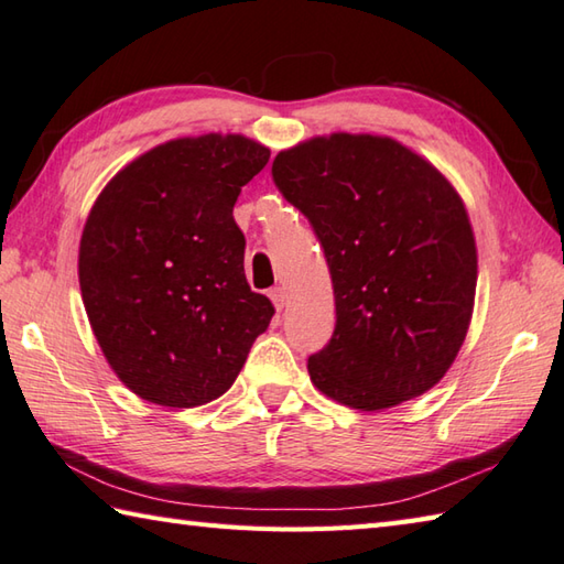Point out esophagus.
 I'll use <instances>...</instances> for the list:
<instances>
[{
  "label": "esophagus",
  "mask_w": 564,
  "mask_h": 564,
  "mask_svg": "<svg viewBox=\"0 0 564 564\" xmlns=\"http://www.w3.org/2000/svg\"><path fill=\"white\" fill-rule=\"evenodd\" d=\"M270 299H272L274 308H278V312H282L284 304H286V292L282 290V286H274V290L270 292Z\"/></svg>",
  "instance_id": "34e87169"
}]
</instances>
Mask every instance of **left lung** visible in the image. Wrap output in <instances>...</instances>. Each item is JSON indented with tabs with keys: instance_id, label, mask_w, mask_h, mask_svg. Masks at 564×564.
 I'll return each instance as SVG.
<instances>
[{
	"instance_id": "left-lung-1",
	"label": "left lung",
	"mask_w": 564,
	"mask_h": 564,
	"mask_svg": "<svg viewBox=\"0 0 564 564\" xmlns=\"http://www.w3.org/2000/svg\"><path fill=\"white\" fill-rule=\"evenodd\" d=\"M330 270L336 328L308 375L340 404L379 411L421 397L453 365L475 306L477 248L438 170L384 135L333 133L272 163Z\"/></svg>"
}]
</instances>
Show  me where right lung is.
Masks as SVG:
<instances>
[{
  "label": "right lung",
  "instance_id": "obj_1",
  "mask_svg": "<svg viewBox=\"0 0 564 564\" xmlns=\"http://www.w3.org/2000/svg\"><path fill=\"white\" fill-rule=\"evenodd\" d=\"M270 151L246 135L177 138L101 189L79 240V290L99 348L145 401L189 409L236 382L274 306L246 282L240 187Z\"/></svg>",
  "mask_w": 564,
  "mask_h": 564
}]
</instances>
